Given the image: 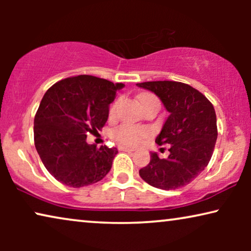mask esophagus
Here are the masks:
<instances>
[{
	"label": "esophagus",
	"mask_w": 251,
	"mask_h": 251,
	"mask_svg": "<svg viewBox=\"0 0 251 251\" xmlns=\"http://www.w3.org/2000/svg\"><path fill=\"white\" fill-rule=\"evenodd\" d=\"M119 151H125V152H132V151H135L131 147H126V146H119L118 147Z\"/></svg>",
	"instance_id": "34e87169"
}]
</instances>
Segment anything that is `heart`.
Wrapping results in <instances>:
<instances>
[{
    "instance_id": "b5f03b06",
    "label": "heart",
    "mask_w": 251,
    "mask_h": 251,
    "mask_svg": "<svg viewBox=\"0 0 251 251\" xmlns=\"http://www.w3.org/2000/svg\"><path fill=\"white\" fill-rule=\"evenodd\" d=\"M138 99L140 104L143 105V107H145L146 105H149L151 101L153 100H159L155 96L149 92H144L138 96ZM118 109V101H114L109 107V116H114ZM151 131L145 126H132V125H121L118 128H115L112 132V137L116 142L122 144V145L126 146H137L138 144L142 143V140L146 137L150 136Z\"/></svg>"
}]
</instances>
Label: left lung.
<instances>
[{
	"instance_id": "obj_1",
	"label": "left lung",
	"mask_w": 251,
	"mask_h": 251,
	"mask_svg": "<svg viewBox=\"0 0 251 251\" xmlns=\"http://www.w3.org/2000/svg\"><path fill=\"white\" fill-rule=\"evenodd\" d=\"M152 91L170 113L157 145L170 144L169 155L160 159L151 154V161L139 170L151 186L177 190L190 184L208 166L217 140L215 108L203 94L191 85L176 81H151L137 83Z\"/></svg>"
}]
</instances>
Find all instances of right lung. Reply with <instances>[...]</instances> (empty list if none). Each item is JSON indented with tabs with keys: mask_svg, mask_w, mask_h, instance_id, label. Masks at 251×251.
<instances>
[{
	"mask_svg": "<svg viewBox=\"0 0 251 251\" xmlns=\"http://www.w3.org/2000/svg\"><path fill=\"white\" fill-rule=\"evenodd\" d=\"M122 83L92 75L58 81L44 94L34 118V144L44 167L58 181L82 187L101 180L112 168L115 147L89 145L108 119L109 104Z\"/></svg>",
	"mask_w": 251,
	"mask_h": 251,
	"instance_id": "add662e5",
	"label": "right lung"
}]
</instances>
